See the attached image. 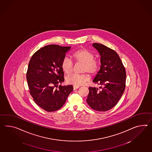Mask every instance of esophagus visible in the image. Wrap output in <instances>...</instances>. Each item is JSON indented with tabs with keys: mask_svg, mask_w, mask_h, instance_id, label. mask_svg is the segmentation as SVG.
Masks as SVG:
<instances>
[{
	"mask_svg": "<svg viewBox=\"0 0 152 152\" xmlns=\"http://www.w3.org/2000/svg\"><path fill=\"white\" fill-rule=\"evenodd\" d=\"M79 87H79L78 86H73V88H74V90L77 89Z\"/></svg>",
	"mask_w": 152,
	"mask_h": 152,
	"instance_id": "1",
	"label": "esophagus"
}]
</instances>
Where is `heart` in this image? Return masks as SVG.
Instances as JSON below:
<instances>
[{"instance_id":"heart-1","label":"heart","mask_w":152,"mask_h":152,"mask_svg":"<svg viewBox=\"0 0 152 152\" xmlns=\"http://www.w3.org/2000/svg\"><path fill=\"white\" fill-rule=\"evenodd\" d=\"M72 59L78 63L83 64L82 71L88 72L91 75L96 74L99 68V63L94 60L92 53L87 49H81L75 52L72 56ZM61 68L66 74H70L73 71V63L68 57H65L61 62ZM89 80L87 74H73L68 76L66 81L68 83L74 86H81L85 84Z\"/></svg>"}]
</instances>
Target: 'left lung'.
Segmentation results:
<instances>
[{"label":"left lung","mask_w":152,"mask_h":152,"mask_svg":"<svg viewBox=\"0 0 152 152\" xmlns=\"http://www.w3.org/2000/svg\"><path fill=\"white\" fill-rule=\"evenodd\" d=\"M100 56V69L93 82L100 85L102 90L89 87L87 102L93 109L106 111L118 103L124 92L126 83V71L117 53L99 43H94Z\"/></svg>","instance_id":"1"}]
</instances>
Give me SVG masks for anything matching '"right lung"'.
Returning a JSON list of instances; mask_svg holds the SVG:
<instances>
[{
    "mask_svg": "<svg viewBox=\"0 0 152 152\" xmlns=\"http://www.w3.org/2000/svg\"><path fill=\"white\" fill-rule=\"evenodd\" d=\"M71 48L46 45L37 50L30 59L26 74L30 94L34 102L45 111L60 109L73 91L72 85L58 86L64 81L61 62Z\"/></svg>",
    "mask_w": 152,
    "mask_h": 152,
    "instance_id": "add662e5",
    "label": "right lung"
}]
</instances>
